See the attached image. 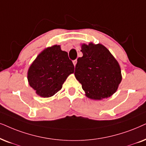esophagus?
Here are the masks:
<instances>
[{
	"mask_svg": "<svg viewBox=\"0 0 146 146\" xmlns=\"http://www.w3.org/2000/svg\"><path fill=\"white\" fill-rule=\"evenodd\" d=\"M77 62V60H73V65H74V66L76 65Z\"/></svg>",
	"mask_w": 146,
	"mask_h": 146,
	"instance_id": "1",
	"label": "esophagus"
}]
</instances>
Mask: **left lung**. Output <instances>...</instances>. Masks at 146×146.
I'll use <instances>...</instances> for the list:
<instances>
[{
    "label": "left lung",
    "mask_w": 146,
    "mask_h": 146,
    "mask_svg": "<svg viewBox=\"0 0 146 146\" xmlns=\"http://www.w3.org/2000/svg\"><path fill=\"white\" fill-rule=\"evenodd\" d=\"M83 57L77 59L75 76L87 98L100 100L117 91L122 77L119 63L102 44H83Z\"/></svg>",
    "instance_id": "1"
}]
</instances>
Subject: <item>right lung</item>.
Masks as SVG:
<instances>
[{"label":"right lung","instance_id":"1","mask_svg":"<svg viewBox=\"0 0 146 146\" xmlns=\"http://www.w3.org/2000/svg\"><path fill=\"white\" fill-rule=\"evenodd\" d=\"M74 65L67 52L59 45L42 50L29 67L27 79L30 86L42 98L54 96L70 74L74 73Z\"/></svg>","mask_w":146,"mask_h":146}]
</instances>
